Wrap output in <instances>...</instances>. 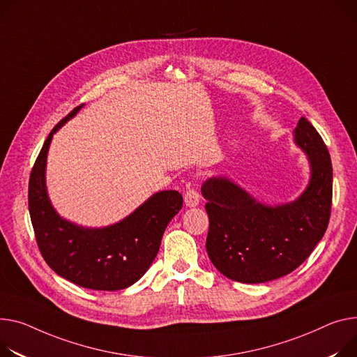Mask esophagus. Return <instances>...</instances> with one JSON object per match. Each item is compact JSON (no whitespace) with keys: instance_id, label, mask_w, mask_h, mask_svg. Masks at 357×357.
<instances>
[{"instance_id":"34e87169","label":"esophagus","mask_w":357,"mask_h":357,"mask_svg":"<svg viewBox=\"0 0 357 357\" xmlns=\"http://www.w3.org/2000/svg\"><path fill=\"white\" fill-rule=\"evenodd\" d=\"M183 199H185V205H186V206H189V208L197 206V205L199 204V194H198L197 189L189 188L188 191L185 192Z\"/></svg>"}]
</instances>
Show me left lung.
Returning <instances> with one entry per match:
<instances>
[{
    "mask_svg": "<svg viewBox=\"0 0 357 357\" xmlns=\"http://www.w3.org/2000/svg\"><path fill=\"white\" fill-rule=\"evenodd\" d=\"M293 140L305 155L310 172L296 199L263 202L224 175L206 179L201 188L209 218L208 257L234 281L259 284L290 274L326 232L333 191L328 151L305 117L298 121Z\"/></svg>",
    "mask_w": 357,
    "mask_h": 357,
    "instance_id": "8db88e82",
    "label": "left lung"
}]
</instances>
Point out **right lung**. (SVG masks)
<instances>
[{
  "instance_id": "add662e5",
  "label": "right lung",
  "mask_w": 357,
  "mask_h": 357,
  "mask_svg": "<svg viewBox=\"0 0 357 357\" xmlns=\"http://www.w3.org/2000/svg\"><path fill=\"white\" fill-rule=\"evenodd\" d=\"M83 106L68 113L44 142L29 183L30 217L40 252L54 273L84 289L123 290L149 270L162 235L183 199L174 189L159 191L128 217L106 227H83L63 218L47 191V155L54 133Z\"/></svg>"
}]
</instances>
